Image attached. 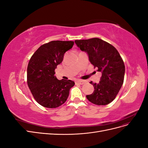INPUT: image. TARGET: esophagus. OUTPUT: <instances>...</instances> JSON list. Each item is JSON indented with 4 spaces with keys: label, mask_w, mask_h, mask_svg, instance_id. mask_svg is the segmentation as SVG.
Segmentation results:
<instances>
[{
    "label": "esophagus",
    "mask_w": 148,
    "mask_h": 148,
    "mask_svg": "<svg viewBox=\"0 0 148 148\" xmlns=\"http://www.w3.org/2000/svg\"><path fill=\"white\" fill-rule=\"evenodd\" d=\"M85 83L84 80H78V81L76 82V84H83Z\"/></svg>",
    "instance_id": "34e87169"
}]
</instances>
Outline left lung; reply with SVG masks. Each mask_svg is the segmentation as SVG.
Segmentation results:
<instances>
[{"mask_svg": "<svg viewBox=\"0 0 148 148\" xmlns=\"http://www.w3.org/2000/svg\"><path fill=\"white\" fill-rule=\"evenodd\" d=\"M75 42L80 50L86 52L94 68L102 73L99 83L90 82L95 91L86 96L87 99L98 106L109 104L123 83L125 69L122 57L113 46L99 38L75 40Z\"/></svg>", "mask_w": 148, "mask_h": 148, "instance_id": "1", "label": "left lung"}]
</instances>
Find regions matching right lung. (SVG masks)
Returning <instances> with one entry per match:
<instances>
[{"instance_id":"obj_1","label":"right lung","mask_w":148,"mask_h":148,"mask_svg":"<svg viewBox=\"0 0 148 148\" xmlns=\"http://www.w3.org/2000/svg\"><path fill=\"white\" fill-rule=\"evenodd\" d=\"M73 44V41H51L40 46L31 57L27 83L35 100L43 107L56 108L63 104L75 85L71 80H59L55 76L57 66Z\"/></svg>"}]
</instances>
